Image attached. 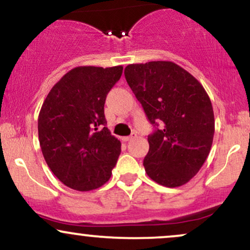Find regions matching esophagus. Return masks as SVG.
Wrapping results in <instances>:
<instances>
[{
  "label": "esophagus",
  "instance_id": "1",
  "mask_svg": "<svg viewBox=\"0 0 250 250\" xmlns=\"http://www.w3.org/2000/svg\"><path fill=\"white\" fill-rule=\"evenodd\" d=\"M137 135L135 134V133H133L131 135H129V136H125V137H122V140L125 142H128V141H130V140H133V139H135V137H136Z\"/></svg>",
  "mask_w": 250,
  "mask_h": 250
}]
</instances>
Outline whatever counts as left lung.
Masks as SVG:
<instances>
[{"mask_svg": "<svg viewBox=\"0 0 250 250\" xmlns=\"http://www.w3.org/2000/svg\"><path fill=\"white\" fill-rule=\"evenodd\" d=\"M125 76L150 123H162L148 136L146 173L165 187L186 185L199 173L213 145L215 119L207 91L170 61L129 64Z\"/></svg>", "mask_w": 250, "mask_h": 250, "instance_id": "obj_1", "label": "left lung"}]
</instances>
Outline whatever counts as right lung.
Segmentation results:
<instances>
[{
  "mask_svg": "<svg viewBox=\"0 0 250 250\" xmlns=\"http://www.w3.org/2000/svg\"><path fill=\"white\" fill-rule=\"evenodd\" d=\"M122 71V65L73 68L43 102L40 146L48 167L67 187L89 191L110 179L121 142L105 127L104 102Z\"/></svg>",
  "mask_w": 250,
  "mask_h": 250,
  "instance_id": "right-lung-1",
  "label": "right lung"
}]
</instances>
